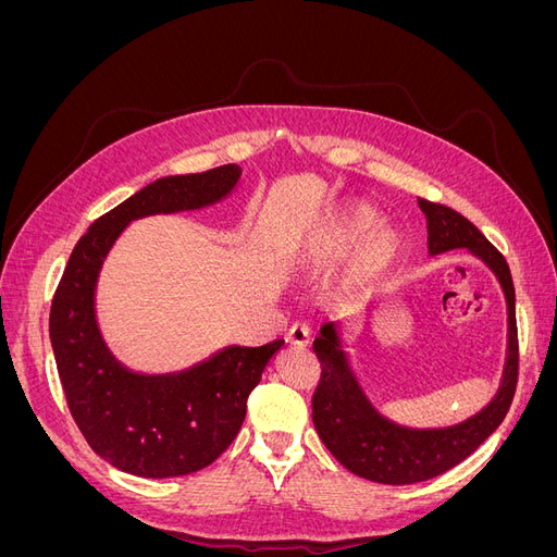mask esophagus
<instances>
[{"mask_svg":"<svg viewBox=\"0 0 557 557\" xmlns=\"http://www.w3.org/2000/svg\"><path fill=\"white\" fill-rule=\"evenodd\" d=\"M311 325L309 323H295L288 332V344L297 346V348H305L311 344Z\"/></svg>","mask_w":557,"mask_h":557,"instance_id":"1","label":"esophagus"}]
</instances>
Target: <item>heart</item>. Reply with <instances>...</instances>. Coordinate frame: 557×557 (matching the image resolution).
I'll return each instance as SVG.
<instances>
[{"mask_svg": "<svg viewBox=\"0 0 557 557\" xmlns=\"http://www.w3.org/2000/svg\"><path fill=\"white\" fill-rule=\"evenodd\" d=\"M401 248L404 239L395 225H376V211L364 201H352L315 234L307 250V264L311 269H330L356 250L348 278L352 283H369L397 262Z\"/></svg>", "mask_w": 557, "mask_h": 557, "instance_id": "b5f03b06", "label": "heart"}]
</instances>
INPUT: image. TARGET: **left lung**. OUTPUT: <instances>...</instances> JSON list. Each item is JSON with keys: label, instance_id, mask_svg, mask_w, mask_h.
Segmentation results:
<instances>
[{"label": "left lung", "instance_id": "left-lung-1", "mask_svg": "<svg viewBox=\"0 0 557 557\" xmlns=\"http://www.w3.org/2000/svg\"><path fill=\"white\" fill-rule=\"evenodd\" d=\"M418 207L428 218L430 256L467 248L495 272L509 311L507 362L497 395L476 416L450 428L413 430L393 423L372 407L348 364L339 330L334 323L320 327L313 342L320 362V381L311 401L313 425L327 450L348 471L387 485L428 481L469 458L502 425L518 383L516 290L507 260L458 211L428 199H418Z\"/></svg>", "mask_w": 557, "mask_h": 557}]
</instances>
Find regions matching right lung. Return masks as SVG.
<instances>
[{"instance_id": "right-lung-1", "label": "right lung", "mask_w": 557, "mask_h": 557, "mask_svg": "<svg viewBox=\"0 0 557 557\" xmlns=\"http://www.w3.org/2000/svg\"><path fill=\"white\" fill-rule=\"evenodd\" d=\"M242 170L223 164L164 176L125 199L78 239L50 307V344L66 404L90 448L134 476L170 479L209 467L239 434L252 387L283 339L227 346L178 374H134L107 348L95 318L99 269L137 218L215 205Z\"/></svg>"}]
</instances>
